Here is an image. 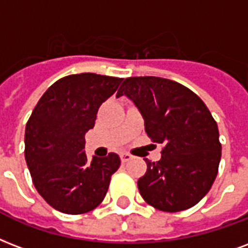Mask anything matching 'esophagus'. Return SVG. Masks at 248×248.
Masks as SVG:
<instances>
[{
  "label": "esophagus",
  "instance_id": "34e87169",
  "mask_svg": "<svg viewBox=\"0 0 248 248\" xmlns=\"http://www.w3.org/2000/svg\"><path fill=\"white\" fill-rule=\"evenodd\" d=\"M132 158V156L130 154H127V152H124V154H121V161L124 162H127V161H130V160H131Z\"/></svg>",
  "mask_w": 248,
  "mask_h": 248
}]
</instances>
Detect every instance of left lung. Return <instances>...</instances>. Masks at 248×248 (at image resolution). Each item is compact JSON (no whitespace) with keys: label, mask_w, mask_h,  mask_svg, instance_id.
Here are the masks:
<instances>
[{"label":"left lung","mask_w":248,"mask_h":248,"mask_svg":"<svg viewBox=\"0 0 248 248\" xmlns=\"http://www.w3.org/2000/svg\"><path fill=\"white\" fill-rule=\"evenodd\" d=\"M124 94L141 113L151 140L164 144L158 161L145 160L141 198L164 212L194 207L211 190L221 160L218 127L207 105L187 87L158 77L124 79L117 97Z\"/></svg>","instance_id":"1"}]
</instances>
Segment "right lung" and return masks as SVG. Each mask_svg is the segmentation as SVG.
<instances>
[{"label": "right lung", "mask_w": 248, "mask_h": 248, "mask_svg": "<svg viewBox=\"0 0 248 248\" xmlns=\"http://www.w3.org/2000/svg\"><path fill=\"white\" fill-rule=\"evenodd\" d=\"M122 80L92 73L67 75L49 87L32 111L24 135L26 162L37 192L60 212H90L107 195L121 158L111 152L90 162L84 135Z\"/></svg>", "instance_id": "add662e5"}]
</instances>
